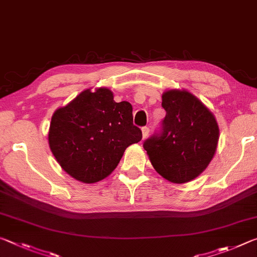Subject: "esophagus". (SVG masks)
<instances>
[{
  "instance_id": "esophagus-1",
  "label": "esophagus",
  "mask_w": 257,
  "mask_h": 257,
  "mask_svg": "<svg viewBox=\"0 0 257 257\" xmlns=\"http://www.w3.org/2000/svg\"><path fill=\"white\" fill-rule=\"evenodd\" d=\"M142 133H143V139H145L150 134V128L149 127H143L142 128Z\"/></svg>"
}]
</instances>
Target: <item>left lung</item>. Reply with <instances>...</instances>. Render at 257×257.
Here are the masks:
<instances>
[{
    "label": "left lung",
    "mask_w": 257,
    "mask_h": 257,
    "mask_svg": "<svg viewBox=\"0 0 257 257\" xmlns=\"http://www.w3.org/2000/svg\"><path fill=\"white\" fill-rule=\"evenodd\" d=\"M167 112L160 132L144 142L156 172L175 184H185L205 170L214 156L219 125L213 113L187 90L162 95Z\"/></svg>",
    "instance_id": "1"
}]
</instances>
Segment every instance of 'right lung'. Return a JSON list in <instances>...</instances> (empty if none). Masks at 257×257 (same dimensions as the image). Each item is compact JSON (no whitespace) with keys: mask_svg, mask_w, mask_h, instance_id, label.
<instances>
[{"mask_svg":"<svg viewBox=\"0 0 257 257\" xmlns=\"http://www.w3.org/2000/svg\"><path fill=\"white\" fill-rule=\"evenodd\" d=\"M133 106L116 103L107 88L86 89L52 115L49 144L61 168L76 180L94 184L116 168L125 149L141 142Z\"/></svg>","mask_w":257,"mask_h":257,"instance_id":"1","label":"right lung"}]
</instances>
